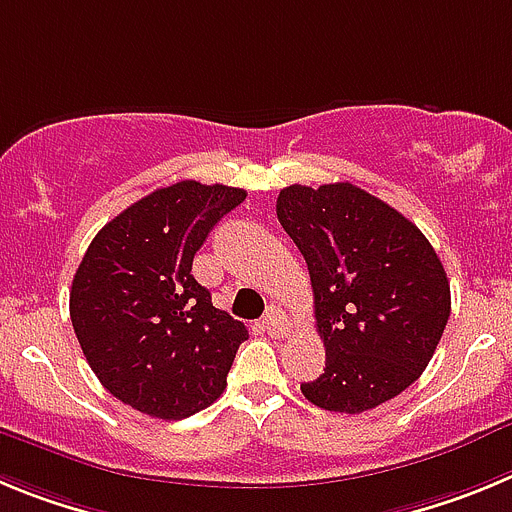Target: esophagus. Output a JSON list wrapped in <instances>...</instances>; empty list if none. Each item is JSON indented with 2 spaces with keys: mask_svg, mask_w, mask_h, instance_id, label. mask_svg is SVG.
I'll return each mask as SVG.
<instances>
[{
  "mask_svg": "<svg viewBox=\"0 0 512 512\" xmlns=\"http://www.w3.org/2000/svg\"><path fill=\"white\" fill-rule=\"evenodd\" d=\"M262 324H265L267 334L270 336H285L290 331L288 319H285V313L280 311V308H267Z\"/></svg>",
  "mask_w": 512,
  "mask_h": 512,
  "instance_id": "obj_1",
  "label": "esophagus"
}]
</instances>
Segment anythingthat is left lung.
I'll return each mask as SVG.
<instances>
[{
	"label": "left lung",
	"mask_w": 512,
	"mask_h": 512,
	"mask_svg": "<svg viewBox=\"0 0 512 512\" xmlns=\"http://www.w3.org/2000/svg\"><path fill=\"white\" fill-rule=\"evenodd\" d=\"M278 222L308 265L324 375L301 393L362 413L403 393L431 362L451 313L444 265L421 229L352 183L288 186Z\"/></svg>",
	"instance_id": "obj_1"
}]
</instances>
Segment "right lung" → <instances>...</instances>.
Here are the masks:
<instances>
[{"instance_id":"right-lung-1","label":"right lung","mask_w":512,"mask_h":512,"mask_svg":"<svg viewBox=\"0 0 512 512\" xmlns=\"http://www.w3.org/2000/svg\"><path fill=\"white\" fill-rule=\"evenodd\" d=\"M247 191L178 181L94 237L71 285V321L99 382L135 411L181 421L227 388L247 329L211 303L193 255Z\"/></svg>"}]
</instances>
